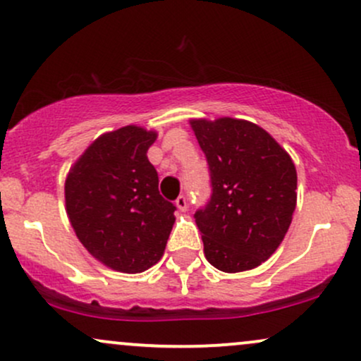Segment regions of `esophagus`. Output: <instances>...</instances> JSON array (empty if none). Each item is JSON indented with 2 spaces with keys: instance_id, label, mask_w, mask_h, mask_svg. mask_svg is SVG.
<instances>
[{
  "instance_id": "1",
  "label": "esophagus",
  "mask_w": 361,
  "mask_h": 361,
  "mask_svg": "<svg viewBox=\"0 0 361 361\" xmlns=\"http://www.w3.org/2000/svg\"><path fill=\"white\" fill-rule=\"evenodd\" d=\"M175 204H176V207H178V210H181V212H185L186 207H188V202H186L185 195H180V197L176 198Z\"/></svg>"
}]
</instances>
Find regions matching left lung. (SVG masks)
Returning a JSON list of instances; mask_svg holds the SVG:
<instances>
[{
    "mask_svg": "<svg viewBox=\"0 0 361 361\" xmlns=\"http://www.w3.org/2000/svg\"><path fill=\"white\" fill-rule=\"evenodd\" d=\"M207 157L212 195L195 212L204 252L217 270L238 273L267 261L287 234L297 205L288 152L247 120H190Z\"/></svg>",
    "mask_w": 361,
    "mask_h": 361,
    "instance_id": "obj_1",
    "label": "left lung"
}]
</instances>
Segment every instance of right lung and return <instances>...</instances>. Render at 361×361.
I'll use <instances>...</instances> for the list:
<instances>
[{
  "mask_svg": "<svg viewBox=\"0 0 361 361\" xmlns=\"http://www.w3.org/2000/svg\"><path fill=\"white\" fill-rule=\"evenodd\" d=\"M154 130L127 126L106 132L69 169L64 195L82 246L105 267L140 273L163 256L176 207L159 195L147 149Z\"/></svg>",
  "mask_w": 361,
  "mask_h": 361,
  "instance_id": "1",
  "label": "right lung"
}]
</instances>
